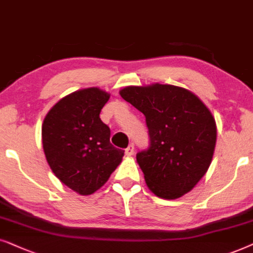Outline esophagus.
<instances>
[{
    "instance_id": "1",
    "label": "esophagus",
    "mask_w": 253,
    "mask_h": 253,
    "mask_svg": "<svg viewBox=\"0 0 253 253\" xmlns=\"http://www.w3.org/2000/svg\"><path fill=\"white\" fill-rule=\"evenodd\" d=\"M134 150H135V148H134V144L130 143L129 146L126 148V150H125V153H126L127 156H132V155L134 154Z\"/></svg>"
}]
</instances>
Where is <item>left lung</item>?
<instances>
[{"mask_svg": "<svg viewBox=\"0 0 253 253\" xmlns=\"http://www.w3.org/2000/svg\"><path fill=\"white\" fill-rule=\"evenodd\" d=\"M120 96L146 117L150 147L136 155L149 190L173 200L207 172L216 144V123L190 90L170 84L129 85Z\"/></svg>", "mask_w": 253, "mask_h": 253, "instance_id": "8db88e82", "label": "left lung"}]
</instances>
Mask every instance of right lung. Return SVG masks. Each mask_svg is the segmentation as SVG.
Masks as SVG:
<instances>
[{
  "label": "right lung",
  "mask_w": 253,
  "mask_h": 253,
  "mask_svg": "<svg viewBox=\"0 0 253 253\" xmlns=\"http://www.w3.org/2000/svg\"><path fill=\"white\" fill-rule=\"evenodd\" d=\"M110 93L86 87L63 97L46 114L42 127L47 163L60 181L81 195L95 193L123 161L124 150L110 142L99 113Z\"/></svg>",
  "instance_id": "add662e5"
}]
</instances>
